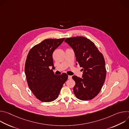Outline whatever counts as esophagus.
Here are the masks:
<instances>
[{"label":"esophagus","mask_w":129,"mask_h":129,"mask_svg":"<svg viewBox=\"0 0 129 129\" xmlns=\"http://www.w3.org/2000/svg\"><path fill=\"white\" fill-rule=\"evenodd\" d=\"M72 79V76H68V79Z\"/></svg>","instance_id":"obj_1"}]
</instances>
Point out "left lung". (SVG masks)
<instances>
[{
    "mask_svg": "<svg viewBox=\"0 0 129 129\" xmlns=\"http://www.w3.org/2000/svg\"><path fill=\"white\" fill-rule=\"evenodd\" d=\"M73 50L77 63L82 67V78L73 76L76 82L73 92L82 101L93 99L100 92L106 76L105 62L93 42L84 37L66 38L65 41Z\"/></svg>",
    "mask_w": 129,
    "mask_h": 129,
    "instance_id": "1",
    "label": "left lung"
}]
</instances>
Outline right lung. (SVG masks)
Segmentation results:
<instances>
[{"instance_id":"1","label":"right lung","mask_w":129,"mask_h":129,"mask_svg":"<svg viewBox=\"0 0 129 129\" xmlns=\"http://www.w3.org/2000/svg\"><path fill=\"white\" fill-rule=\"evenodd\" d=\"M65 38L44 40L29 51L25 64V73L29 89L35 96L43 102L56 100L68 79L65 73L56 75L52 69V53Z\"/></svg>"}]
</instances>
